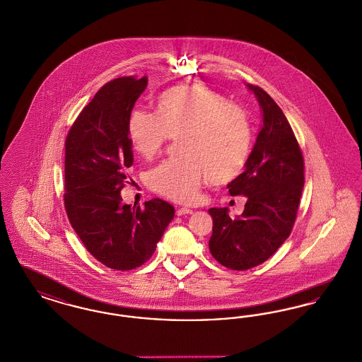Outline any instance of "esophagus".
I'll list each match as a JSON object with an SVG mask.
<instances>
[{
  "label": "esophagus",
  "mask_w": 362,
  "mask_h": 362,
  "mask_svg": "<svg viewBox=\"0 0 362 362\" xmlns=\"http://www.w3.org/2000/svg\"><path fill=\"white\" fill-rule=\"evenodd\" d=\"M175 214H177V216H182V215L193 214V211H192V209H189V208H178Z\"/></svg>",
  "instance_id": "esophagus-1"
}]
</instances>
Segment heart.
<instances>
[{
  "instance_id": "heart-1",
  "label": "heart",
  "mask_w": 362,
  "mask_h": 362,
  "mask_svg": "<svg viewBox=\"0 0 362 362\" xmlns=\"http://www.w3.org/2000/svg\"><path fill=\"white\" fill-rule=\"evenodd\" d=\"M127 131L134 150L156 157L170 136L180 138L184 158L166 160L148 173V185L181 203L193 202L204 174L214 184L234 180L250 153V123L240 107L202 83L175 86L159 95L157 113L132 110Z\"/></svg>"
}]
</instances>
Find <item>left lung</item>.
Masks as SVG:
<instances>
[{
    "mask_svg": "<svg viewBox=\"0 0 362 362\" xmlns=\"http://www.w3.org/2000/svg\"><path fill=\"white\" fill-rule=\"evenodd\" d=\"M261 108V128L243 173L228 184L231 196L247 199L231 219L227 208H209L214 227L209 252L223 267L246 270L265 262L289 236L304 187V162L281 108L247 83Z\"/></svg>",
    "mask_w": 362,
    "mask_h": 362,
    "instance_id": "obj_1",
    "label": "left lung"
}]
</instances>
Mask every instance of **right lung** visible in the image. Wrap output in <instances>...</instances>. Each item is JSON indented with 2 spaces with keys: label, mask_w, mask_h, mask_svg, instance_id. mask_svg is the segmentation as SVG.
Here are the masks:
<instances>
[{
  "label": "right lung",
  "mask_w": 362,
  "mask_h": 362,
  "mask_svg": "<svg viewBox=\"0 0 362 362\" xmlns=\"http://www.w3.org/2000/svg\"><path fill=\"white\" fill-rule=\"evenodd\" d=\"M147 82L144 76L104 85L79 113L64 143L69 221L86 250L115 270L143 265L174 218L173 205L163 200L136 208L123 204L120 194L134 162L127 123Z\"/></svg>",
  "instance_id": "1"
}]
</instances>
